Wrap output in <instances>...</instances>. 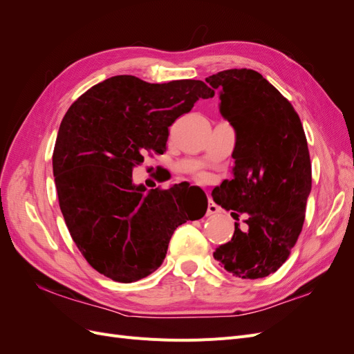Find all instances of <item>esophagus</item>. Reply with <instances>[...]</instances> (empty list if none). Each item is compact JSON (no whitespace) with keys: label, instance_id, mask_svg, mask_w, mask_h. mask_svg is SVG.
I'll list each match as a JSON object with an SVG mask.
<instances>
[{"label":"esophagus","instance_id":"1","mask_svg":"<svg viewBox=\"0 0 354 354\" xmlns=\"http://www.w3.org/2000/svg\"><path fill=\"white\" fill-rule=\"evenodd\" d=\"M220 212H221V208L217 205V203L209 201V202H208V208H207V216H209V217L218 216Z\"/></svg>","mask_w":354,"mask_h":354}]
</instances>
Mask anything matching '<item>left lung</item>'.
I'll return each mask as SVG.
<instances>
[{"instance_id":"8db88e82","label":"left lung","mask_w":354,"mask_h":354,"mask_svg":"<svg viewBox=\"0 0 354 354\" xmlns=\"http://www.w3.org/2000/svg\"><path fill=\"white\" fill-rule=\"evenodd\" d=\"M220 90V112L236 133L233 178L212 190L216 203L239 220L214 259L233 276L260 279L288 260L301 233L312 190V164L299 116L252 69H227L205 80Z\"/></svg>"}]
</instances>
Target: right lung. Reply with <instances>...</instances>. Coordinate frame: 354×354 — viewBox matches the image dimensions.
Returning a JSON list of instances; mask_svg holds the SVG:
<instances>
[{
	"instance_id": "add662e5",
	"label": "right lung",
	"mask_w": 354,
	"mask_h": 354,
	"mask_svg": "<svg viewBox=\"0 0 354 354\" xmlns=\"http://www.w3.org/2000/svg\"><path fill=\"white\" fill-rule=\"evenodd\" d=\"M214 90L196 80L151 84L116 75L72 103L53 152L59 205L93 269L131 283L162 264L174 230L187 220L176 186L133 183L143 152L164 153L168 127Z\"/></svg>"
}]
</instances>
